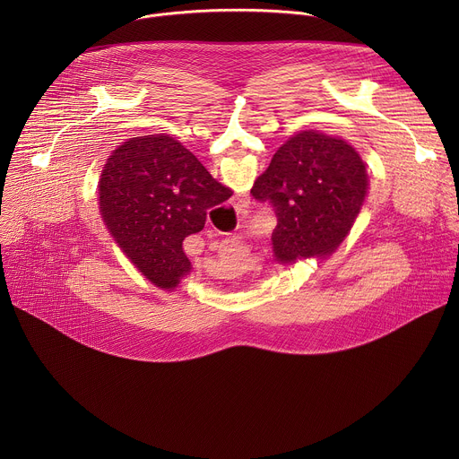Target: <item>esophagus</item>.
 Instances as JSON below:
<instances>
[{
  "mask_svg": "<svg viewBox=\"0 0 459 459\" xmlns=\"http://www.w3.org/2000/svg\"><path fill=\"white\" fill-rule=\"evenodd\" d=\"M234 200H236V205H238V207H248V204H250V198H248L247 194H238Z\"/></svg>",
  "mask_w": 459,
  "mask_h": 459,
  "instance_id": "1",
  "label": "esophagus"
}]
</instances>
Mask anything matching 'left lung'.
<instances>
[{
    "mask_svg": "<svg viewBox=\"0 0 459 459\" xmlns=\"http://www.w3.org/2000/svg\"><path fill=\"white\" fill-rule=\"evenodd\" d=\"M368 185L365 161L347 140L312 128L292 134L250 188L255 200L276 209V264L290 267L336 254L365 205Z\"/></svg>",
    "mask_w": 459,
    "mask_h": 459,
    "instance_id": "obj_1",
    "label": "left lung"
}]
</instances>
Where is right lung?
<instances>
[{"label":"right lung","instance_id":"add662e5","mask_svg":"<svg viewBox=\"0 0 459 459\" xmlns=\"http://www.w3.org/2000/svg\"><path fill=\"white\" fill-rule=\"evenodd\" d=\"M230 195L232 188L169 134L123 142L98 181L100 214L110 238L142 276L167 292L192 273L183 239L200 232L207 211Z\"/></svg>","mask_w":459,"mask_h":459}]
</instances>
